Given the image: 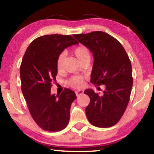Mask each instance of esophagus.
I'll return each mask as SVG.
<instances>
[{"label":"esophagus","mask_w":154,"mask_h":154,"mask_svg":"<svg viewBox=\"0 0 154 154\" xmlns=\"http://www.w3.org/2000/svg\"><path fill=\"white\" fill-rule=\"evenodd\" d=\"M75 94H76V95L78 96H80V95L83 94V92L82 90H77L76 92H75Z\"/></svg>","instance_id":"1"}]
</instances>
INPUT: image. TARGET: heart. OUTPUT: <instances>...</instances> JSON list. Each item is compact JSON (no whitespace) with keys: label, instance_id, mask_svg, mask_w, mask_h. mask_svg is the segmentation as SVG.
Listing matches in <instances>:
<instances>
[{"label":"heart","instance_id":"obj_1","mask_svg":"<svg viewBox=\"0 0 154 154\" xmlns=\"http://www.w3.org/2000/svg\"><path fill=\"white\" fill-rule=\"evenodd\" d=\"M74 54L80 62L85 58H90V49H88V47L85 45H80L79 46H77V48L74 49ZM64 57L65 54L64 52L61 53L58 57L56 65L57 69H58V71H60L62 68V66H63V61ZM68 83H69V85H71V86L73 88H81L84 85V78L82 76H79V75L73 76L69 80Z\"/></svg>","mask_w":154,"mask_h":154}]
</instances>
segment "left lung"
Here are the masks:
<instances>
[{
  "mask_svg": "<svg viewBox=\"0 0 154 154\" xmlns=\"http://www.w3.org/2000/svg\"><path fill=\"white\" fill-rule=\"evenodd\" d=\"M73 36L94 55L90 82L106 86L102 95L92 89L84 91L90 99L85 108L87 118L96 127L113 126L121 119L130 100L133 83L130 60L122 44L107 33L95 31Z\"/></svg>",
  "mask_w": 154,
  "mask_h": 154,
  "instance_id": "obj_1",
  "label": "left lung"
}]
</instances>
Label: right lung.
I'll return each instance as SVG.
<instances>
[{
	"label": "right lung",
	"instance_id": "right-lung-1",
	"mask_svg": "<svg viewBox=\"0 0 154 154\" xmlns=\"http://www.w3.org/2000/svg\"><path fill=\"white\" fill-rule=\"evenodd\" d=\"M78 43L71 35L41 36L30 44L22 58L21 89L31 116L43 130L60 131L69 124L76 94L65 88L55 96L51 94V88L56 80L58 56L65 48Z\"/></svg>",
	"mask_w": 154,
	"mask_h": 154
}]
</instances>
